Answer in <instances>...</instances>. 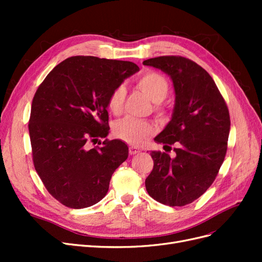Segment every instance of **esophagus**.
Here are the masks:
<instances>
[{
    "label": "esophagus",
    "mask_w": 262,
    "mask_h": 262,
    "mask_svg": "<svg viewBox=\"0 0 262 262\" xmlns=\"http://www.w3.org/2000/svg\"><path fill=\"white\" fill-rule=\"evenodd\" d=\"M140 148L139 147H137V146H130L129 147V153H130V155H136V154H138L139 152H140Z\"/></svg>",
    "instance_id": "34e87169"
}]
</instances>
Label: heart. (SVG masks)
Wrapping results in <instances>:
<instances>
[{
    "mask_svg": "<svg viewBox=\"0 0 262 262\" xmlns=\"http://www.w3.org/2000/svg\"><path fill=\"white\" fill-rule=\"evenodd\" d=\"M137 85L139 89L145 93L146 96L153 102H161L169 91V84L166 77L157 72H146L138 77ZM126 91L124 86H117L109 94L107 106L110 113L119 115L121 113ZM156 110L162 113L160 106H156ZM153 125L146 120H139L131 117L124 118L115 125V134L125 142L133 145H139L152 134Z\"/></svg>",
    "mask_w": 262,
    "mask_h": 262,
    "instance_id": "1",
    "label": "heart"
}]
</instances>
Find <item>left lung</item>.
I'll use <instances>...</instances> for the list:
<instances>
[{"label":"left lung","mask_w":262,"mask_h":262,"mask_svg":"<svg viewBox=\"0 0 262 262\" xmlns=\"http://www.w3.org/2000/svg\"><path fill=\"white\" fill-rule=\"evenodd\" d=\"M143 64L168 74L175 90L171 120L154 140L164 148L175 144L176 154L150 153L154 167L145 179L146 191L160 203L184 207L207 191L224 162L231 129L228 108L211 75L195 62L164 55Z\"/></svg>","instance_id":"left-lung-1"}]
</instances>
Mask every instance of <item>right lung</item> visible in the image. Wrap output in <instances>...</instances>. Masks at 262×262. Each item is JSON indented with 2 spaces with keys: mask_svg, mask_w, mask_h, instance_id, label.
I'll use <instances>...</instances> for the list:
<instances>
[{
  "mask_svg": "<svg viewBox=\"0 0 262 262\" xmlns=\"http://www.w3.org/2000/svg\"><path fill=\"white\" fill-rule=\"evenodd\" d=\"M133 62L76 55L62 61L35 94L29 136L37 173L49 193L72 209L99 202L129 155L120 140L87 148L109 133V94L137 73Z\"/></svg>",
  "mask_w": 262,
  "mask_h": 262,
  "instance_id": "1",
  "label": "right lung"
}]
</instances>
